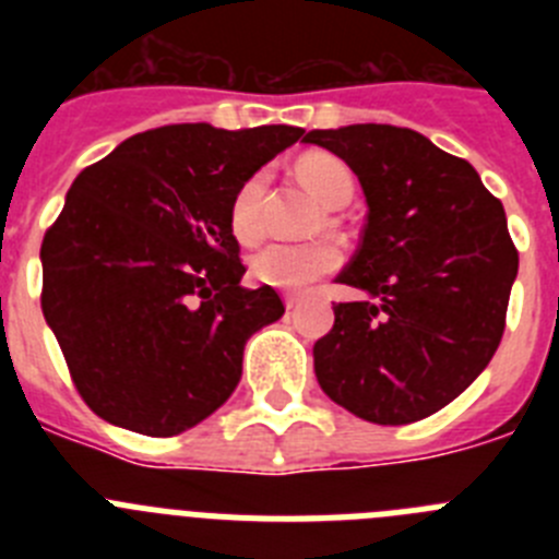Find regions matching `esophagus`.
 <instances>
[{"label":"esophagus","mask_w":559,"mask_h":559,"mask_svg":"<svg viewBox=\"0 0 559 559\" xmlns=\"http://www.w3.org/2000/svg\"><path fill=\"white\" fill-rule=\"evenodd\" d=\"M302 299H305V294H296V290H290V294H285V308L288 310L299 308V305H302Z\"/></svg>","instance_id":"obj_1"}]
</instances>
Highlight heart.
<instances>
[{
	"label": "heart",
	"instance_id": "b5f03b06",
	"mask_svg": "<svg viewBox=\"0 0 559 559\" xmlns=\"http://www.w3.org/2000/svg\"><path fill=\"white\" fill-rule=\"evenodd\" d=\"M296 176L324 206H344L353 199V173L330 153H305L302 159L296 162ZM265 185H269L265 173H251L231 199L229 229L246 246L257 243L265 231ZM338 263L341 254L330 240H308V243L263 246L251 257L249 269L257 283L283 290H299L338 269Z\"/></svg>",
	"mask_w": 559,
	"mask_h": 559
}]
</instances>
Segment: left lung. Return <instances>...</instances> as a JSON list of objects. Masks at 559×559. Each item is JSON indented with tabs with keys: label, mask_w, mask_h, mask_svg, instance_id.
<instances>
[{
	"label": "left lung",
	"mask_w": 559,
	"mask_h": 559,
	"mask_svg": "<svg viewBox=\"0 0 559 559\" xmlns=\"http://www.w3.org/2000/svg\"><path fill=\"white\" fill-rule=\"evenodd\" d=\"M349 165L367 195L360 246L335 283L313 369L333 403L378 426H406L456 400L501 344L518 249L501 201L471 162L397 126L308 131Z\"/></svg>",
	"instance_id": "1"
}]
</instances>
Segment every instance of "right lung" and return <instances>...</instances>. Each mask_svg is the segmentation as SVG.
Listing matches in <instances>:
<instances>
[{
	"instance_id": "right-lung-1",
	"label": "right lung",
	"mask_w": 559,
	"mask_h": 559,
	"mask_svg": "<svg viewBox=\"0 0 559 559\" xmlns=\"http://www.w3.org/2000/svg\"><path fill=\"white\" fill-rule=\"evenodd\" d=\"M302 133L153 128L69 187L41 243V310L97 417L176 437L229 400L246 341L285 313L271 285H240L229 206Z\"/></svg>"
}]
</instances>
